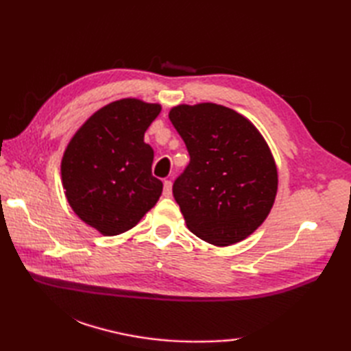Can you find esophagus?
Here are the masks:
<instances>
[{"mask_svg": "<svg viewBox=\"0 0 351 351\" xmlns=\"http://www.w3.org/2000/svg\"><path fill=\"white\" fill-rule=\"evenodd\" d=\"M162 196H164V197H170V196H171V181H164Z\"/></svg>", "mask_w": 351, "mask_h": 351, "instance_id": "obj_1", "label": "esophagus"}]
</instances>
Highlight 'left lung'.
<instances>
[{"mask_svg":"<svg viewBox=\"0 0 351 351\" xmlns=\"http://www.w3.org/2000/svg\"><path fill=\"white\" fill-rule=\"evenodd\" d=\"M169 119L190 155L173 182L187 228L220 247L247 238L263 225L278 193V170L263 136L217 104L178 106Z\"/></svg>","mask_w":351,"mask_h":351,"instance_id":"1","label":"left lung"}]
</instances>
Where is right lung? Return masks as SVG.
<instances>
[{
    "mask_svg": "<svg viewBox=\"0 0 351 351\" xmlns=\"http://www.w3.org/2000/svg\"><path fill=\"white\" fill-rule=\"evenodd\" d=\"M158 104L121 99L98 110L75 132L62 160L64 195L78 217L104 235L134 228L158 202L162 182L152 176L145 132Z\"/></svg>",
    "mask_w": 351,
    "mask_h": 351,
    "instance_id": "right-lung-1",
    "label": "right lung"
}]
</instances>
